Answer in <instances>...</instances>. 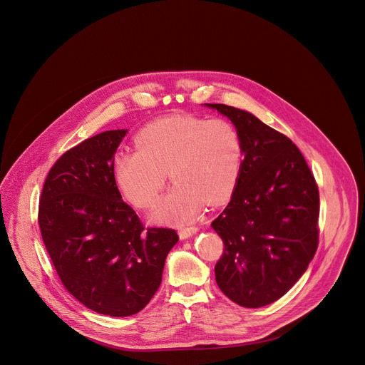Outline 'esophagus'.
Wrapping results in <instances>:
<instances>
[{"mask_svg":"<svg viewBox=\"0 0 365 365\" xmlns=\"http://www.w3.org/2000/svg\"><path fill=\"white\" fill-rule=\"evenodd\" d=\"M197 231H198V227H185V228H180L179 237H180L182 240H186V238L192 237Z\"/></svg>","mask_w":365,"mask_h":365,"instance_id":"1","label":"esophagus"}]
</instances>
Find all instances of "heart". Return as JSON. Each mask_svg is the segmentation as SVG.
Wrapping results in <instances>:
<instances>
[{
    "label": "heart",
    "mask_w": 365,
    "mask_h": 365,
    "mask_svg": "<svg viewBox=\"0 0 365 365\" xmlns=\"http://www.w3.org/2000/svg\"><path fill=\"white\" fill-rule=\"evenodd\" d=\"M135 146L137 150L113 158L115 180L130 202L150 208L168 173L175 185L153 213L161 222H190L205 201H226L241 176L242 139L223 119L164 118L145 125L135 135Z\"/></svg>",
    "instance_id": "1"
}]
</instances>
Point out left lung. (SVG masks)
I'll return each instance as SVG.
<instances>
[{"mask_svg":"<svg viewBox=\"0 0 365 365\" xmlns=\"http://www.w3.org/2000/svg\"><path fill=\"white\" fill-rule=\"evenodd\" d=\"M205 105L232 122L243 146L237 187L212 222L225 243L216 282L235 304L260 308L286 294L312 261L319 189L292 139L242 109Z\"/></svg>","mask_w":365,"mask_h":365,"instance_id":"8db88e82","label":"left lung"}]
</instances>
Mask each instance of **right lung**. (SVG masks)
Wrapping results in <instances>:
<instances>
[{
  "mask_svg": "<svg viewBox=\"0 0 365 365\" xmlns=\"http://www.w3.org/2000/svg\"><path fill=\"white\" fill-rule=\"evenodd\" d=\"M127 130L105 131L60 157L46 176L38 223L64 287L94 312L142 311L160 287L171 228H146L122 200L115 153Z\"/></svg>",
  "mask_w": 365,
  "mask_h": 365,
  "instance_id": "add662e5",
  "label": "right lung"
}]
</instances>
